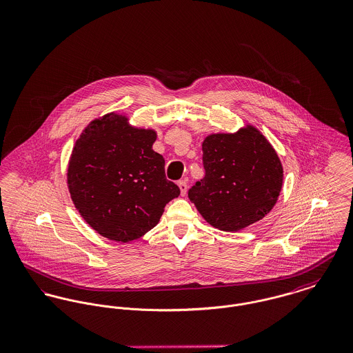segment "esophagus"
I'll return each instance as SVG.
<instances>
[{
  "mask_svg": "<svg viewBox=\"0 0 353 353\" xmlns=\"http://www.w3.org/2000/svg\"><path fill=\"white\" fill-rule=\"evenodd\" d=\"M177 185H179V188L181 190V196H185V193H187V190H188V183H187V180H180V181L177 183Z\"/></svg>",
  "mask_w": 353,
  "mask_h": 353,
  "instance_id": "34e87169",
  "label": "esophagus"
}]
</instances>
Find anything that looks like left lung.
<instances>
[{"instance_id":"8db88e82","label":"left lung","mask_w":353,"mask_h":353,"mask_svg":"<svg viewBox=\"0 0 353 353\" xmlns=\"http://www.w3.org/2000/svg\"><path fill=\"white\" fill-rule=\"evenodd\" d=\"M203 165L205 176L188 190V197L215 228L239 231L275 205L283 181L282 163L255 128L207 137Z\"/></svg>"}]
</instances>
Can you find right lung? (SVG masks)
I'll return each instance as SVG.
<instances>
[{"mask_svg": "<svg viewBox=\"0 0 353 353\" xmlns=\"http://www.w3.org/2000/svg\"><path fill=\"white\" fill-rule=\"evenodd\" d=\"M156 132L129 126L115 112L92 121L77 141L67 173L71 199L102 236L130 242L157 225L180 188L153 150Z\"/></svg>", "mask_w": 353, "mask_h": 353, "instance_id": "1", "label": "right lung"}]
</instances>
